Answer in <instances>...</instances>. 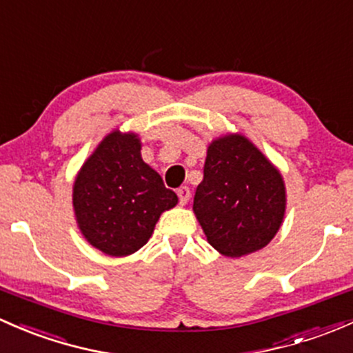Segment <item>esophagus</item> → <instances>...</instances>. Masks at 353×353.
<instances>
[{
	"label": "esophagus",
	"instance_id": "1",
	"mask_svg": "<svg viewBox=\"0 0 353 353\" xmlns=\"http://www.w3.org/2000/svg\"><path fill=\"white\" fill-rule=\"evenodd\" d=\"M177 196H179V203L181 205H186L189 201V198H191V189L188 186H181L177 189Z\"/></svg>",
	"mask_w": 353,
	"mask_h": 353
}]
</instances>
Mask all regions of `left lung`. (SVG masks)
I'll use <instances>...</instances> for the list:
<instances>
[{"mask_svg":"<svg viewBox=\"0 0 353 353\" xmlns=\"http://www.w3.org/2000/svg\"><path fill=\"white\" fill-rule=\"evenodd\" d=\"M192 210L211 247L242 257L265 247L283 223L284 181L245 137H221L208 147Z\"/></svg>","mask_w":353,"mask_h":353,"instance_id":"left-lung-1","label":"left lung"}]
</instances>
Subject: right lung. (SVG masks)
Returning a JSON list of instances; mask_svg holds the SVG:
<instances>
[{
    "label": "right lung",
    "instance_id": "1",
    "mask_svg": "<svg viewBox=\"0 0 353 353\" xmlns=\"http://www.w3.org/2000/svg\"><path fill=\"white\" fill-rule=\"evenodd\" d=\"M72 203L88 242L121 257L148 242L161 213L177 205V196L142 161L137 135L113 132L77 174Z\"/></svg>",
    "mask_w": 353,
    "mask_h": 353
}]
</instances>
